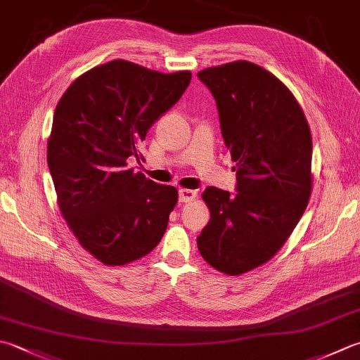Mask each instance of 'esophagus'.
<instances>
[{"label": "esophagus", "mask_w": 360, "mask_h": 360, "mask_svg": "<svg viewBox=\"0 0 360 360\" xmlns=\"http://www.w3.org/2000/svg\"><path fill=\"white\" fill-rule=\"evenodd\" d=\"M179 201L181 202H188V201H193L195 196H196V192L195 190H190V188H179Z\"/></svg>", "instance_id": "obj_1"}]
</instances>
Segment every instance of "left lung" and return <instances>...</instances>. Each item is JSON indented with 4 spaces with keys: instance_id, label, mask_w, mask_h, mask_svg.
<instances>
[{
    "instance_id": "1",
    "label": "left lung",
    "mask_w": 360,
    "mask_h": 360,
    "mask_svg": "<svg viewBox=\"0 0 360 360\" xmlns=\"http://www.w3.org/2000/svg\"><path fill=\"white\" fill-rule=\"evenodd\" d=\"M198 77L215 98L237 192L204 190L210 220L196 243L209 265L236 276L276 255L304 212L312 188L311 129L290 90L262 67L238 60Z\"/></svg>"
}]
</instances>
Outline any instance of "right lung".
<instances>
[{
  "label": "right lung",
  "mask_w": 360,
  "mask_h": 360,
  "mask_svg": "<svg viewBox=\"0 0 360 360\" xmlns=\"http://www.w3.org/2000/svg\"><path fill=\"white\" fill-rule=\"evenodd\" d=\"M192 73L164 75L128 60L89 70L56 105L48 167L60 212L79 243L105 265L156 248L178 190L128 168L139 145L179 100Z\"/></svg>",
  "instance_id": "add662e5"
}]
</instances>
